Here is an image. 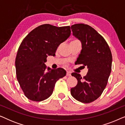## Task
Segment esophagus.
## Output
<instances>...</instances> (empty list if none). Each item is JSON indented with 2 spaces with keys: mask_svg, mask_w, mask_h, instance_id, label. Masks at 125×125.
<instances>
[{
  "mask_svg": "<svg viewBox=\"0 0 125 125\" xmlns=\"http://www.w3.org/2000/svg\"><path fill=\"white\" fill-rule=\"evenodd\" d=\"M66 76H71V72H69V71L66 72Z\"/></svg>",
  "mask_w": 125,
  "mask_h": 125,
  "instance_id": "esophagus-1",
  "label": "esophagus"
}]
</instances>
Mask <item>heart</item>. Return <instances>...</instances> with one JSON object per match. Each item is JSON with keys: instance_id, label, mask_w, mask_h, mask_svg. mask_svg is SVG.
I'll return each mask as SVG.
<instances>
[{"instance_id": "1", "label": "heart", "mask_w": 125, "mask_h": 125, "mask_svg": "<svg viewBox=\"0 0 125 125\" xmlns=\"http://www.w3.org/2000/svg\"><path fill=\"white\" fill-rule=\"evenodd\" d=\"M74 41H76V40H73V41H72V42H74Z\"/></svg>"}]
</instances>
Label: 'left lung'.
Instances as JSON below:
<instances>
[{
  "mask_svg": "<svg viewBox=\"0 0 125 125\" xmlns=\"http://www.w3.org/2000/svg\"><path fill=\"white\" fill-rule=\"evenodd\" d=\"M71 30L82 44L75 64L86 66L88 72L83 78L76 72L72 73L78 83L71 88V93L78 101L90 103L101 95L106 86L112 70V52L104 37L92 27L76 24L72 25Z\"/></svg>",
  "mask_w": 125,
  "mask_h": 125,
  "instance_id": "8db88e82",
  "label": "left lung"
}]
</instances>
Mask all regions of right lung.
Returning a JSON list of instances; mask_svg holds the SVG:
<instances>
[{
  "label": "right lung",
  "mask_w": 125,
  "mask_h": 125,
  "mask_svg": "<svg viewBox=\"0 0 125 125\" xmlns=\"http://www.w3.org/2000/svg\"><path fill=\"white\" fill-rule=\"evenodd\" d=\"M70 26L45 24L36 27L23 39L15 60L17 80L25 96L42 101L51 96L56 81L66 75L62 68L52 69L45 62L71 35Z\"/></svg>",
  "instance_id": "obj_1"
}]
</instances>
